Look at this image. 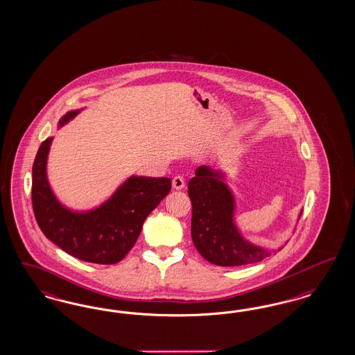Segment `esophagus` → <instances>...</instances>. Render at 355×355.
Wrapping results in <instances>:
<instances>
[{
    "mask_svg": "<svg viewBox=\"0 0 355 355\" xmlns=\"http://www.w3.org/2000/svg\"><path fill=\"white\" fill-rule=\"evenodd\" d=\"M173 187L175 190H182L184 187V178L182 175H175L173 178Z\"/></svg>",
    "mask_w": 355,
    "mask_h": 355,
    "instance_id": "esophagus-1",
    "label": "esophagus"
}]
</instances>
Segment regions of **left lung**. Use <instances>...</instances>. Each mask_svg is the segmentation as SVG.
I'll return each instance as SVG.
<instances>
[{
    "instance_id": "obj_1",
    "label": "left lung",
    "mask_w": 355,
    "mask_h": 355,
    "mask_svg": "<svg viewBox=\"0 0 355 355\" xmlns=\"http://www.w3.org/2000/svg\"><path fill=\"white\" fill-rule=\"evenodd\" d=\"M223 178L220 171L199 166L187 184L193 205L191 237L196 250L218 266H241L269 257L275 250L250 244L239 232L233 221L234 198Z\"/></svg>"
}]
</instances>
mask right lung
I'll list each match as a JSON object with an SVG mask.
<instances>
[{"label":"right lung","instance_id":"1","mask_svg":"<svg viewBox=\"0 0 355 355\" xmlns=\"http://www.w3.org/2000/svg\"><path fill=\"white\" fill-rule=\"evenodd\" d=\"M80 110L67 112L59 127ZM52 137L37 149L33 165L31 199L37 225L44 236L68 254L85 262L112 265L132 249L143 223L171 193V178L130 177L99 207L76 212L56 199L47 180V157Z\"/></svg>","mask_w":355,"mask_h":355}]
</instances>
